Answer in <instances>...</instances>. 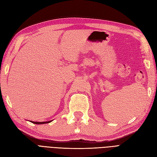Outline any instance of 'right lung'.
<instances>
[{
    "mask_svg": "<svg viewBox=\"0 0 157 157\" xmlns=\"http://www.w3.org/2000/svg\"><path fill=\"white\" fill-rule=\"evenodd\" d=\"M33 124H46V123H49L51 121H48V122H33V121H31Z\"/></svg>",
    "mask_w": 157,
    "mask_h": 157,
    "instance_id": "add662e5",
    "label": "right lung"
}]
</instances>
